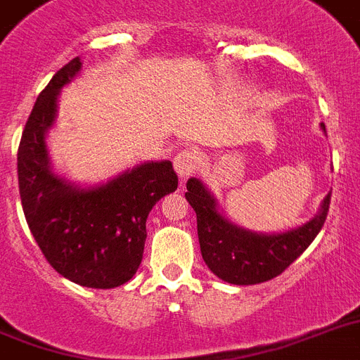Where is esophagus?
Instances as JSON below:
<instances>
[{
  "label": "esophagus",
  "mask_w": 360,
  "mask_h": 360,
  "mask_svg": "<svg viewBox=\"0 0 360 360\" xmlns=\"http://www.w3.org/2000/svg\"><path fill=\"white\" fill-rule=\"evenodd\" d=\"M200 166H202V153L198 149H183L174 158V168L179 177H188V175L196 174Z\"/></svg>",
  "instance_id": "esophagus-1"
}]
</instances>
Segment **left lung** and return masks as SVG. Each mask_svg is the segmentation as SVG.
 <instances>
[{"instance_id": "8db88e82", "label": "left lung", "mask_w": 360, "mask_h": 360, "mask_svg": "<svg viewBox=\"0 0 360 360\" xmlns=\"http://www.w3.org/2000/svg\"><path fill=\"white\" fill-rule=\"evenodd\" d=\"M325 130V124H321ZM185 198L196 211L198 239L205 265L224 282L250 285L278 276L307 250L323 228L329 213L330 194L323 200L321 211L297 230L263 236L231 224L217 211L214 198L202 181H186Z\"/></svg>"}]
</instances>
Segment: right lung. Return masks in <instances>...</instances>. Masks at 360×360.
Masks as SVG:
<instances>
[{"instance_id":"obj_1","label":"right lung","mask_w":360,"mask_h":360,"mask_svg":"<svg viewBox=\"0 0 360 360\" xmlns=\"http://www.w3.org/2000/svg\"><path fill=\"white\" fill-rule=\"evenodd\" d=\"M80 67V58L61 67L31 110L18 146L20 200L46 262L76 284L110 290L140 267L147 214L177 188V174L169 160L147 162L87 191L52 174L44 134L56 117L59 89Z\"/></svg>"}]
</instances>
